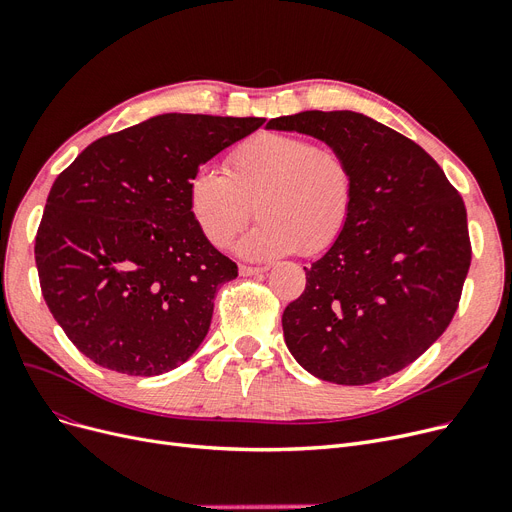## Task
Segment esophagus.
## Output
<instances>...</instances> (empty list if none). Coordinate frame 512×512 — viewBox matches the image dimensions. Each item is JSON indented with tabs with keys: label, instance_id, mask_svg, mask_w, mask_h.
<instances>
[{
	"label": "esophagus",
	"instance_id": "1",
	"mask_svg": "<svg viewBox=\"0 0 512 512\" xmlns=\"http://www.w3.org/2000/svg\"><path fill=\"white\" fill-rule=\"evenodd\" d=\"M238 270L242 276H257V274L268 272V265H261V268H255V265H240Z\"/></svg>",
	"mask_w": 512,
	"mask_h": 512
}]
</instances>
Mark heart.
<instances>
[{
  "instance_id": "heart-1",
  "label": "heart",
  "mask_w": 512,
  "mask_h": 512,
  "mask_svg": "<svg viewBox=\"0 0 512 512\" xmlns=\"http://www.w3.org/2000/svg\"><path fill=\"white\" fill-rule=\"evenodd\" d=\"M224 171L201 169L188 184L190 211L217 249L228 247L253 213L261 221L238 244L249 259L320 253L347 226L353 173L337 148L259 131L230 150Z\"/></svg>"
}]
</instances>
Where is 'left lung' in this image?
Wrapping results in <instances>:
<instances>
[{"label":"left lung","mask_w":512,"mask_h":512,"mask_svg":"<svg viewBox=\"0 0 512 512\" xmlns=\"http://www.w3.org/2000/svg\"><path fill=\"white\" fill-rule=\"evenodd\" d=\"M268 129L337 148L353 173L347 226L288 303L295 360L322 381L368 385L425 353L452 322L471 265L466 209L431 154L353 110H305Z\"/></svg>","instance_id":"1"}]
</instances>
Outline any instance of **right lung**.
I'll return each mask as SVG.
<instances>
[{
  "mask_svg": "<svg viewBox=\"0 0 512 512\" xmlns=\"http://www.w3.org/2000/svg\"><path fill=\"white\" fill-rule=\"evenodd\" d=\"M263 123L159 115L92 142L56 177L35 236L41 295L94 364L154 376L203 343L238 268L198 228L188 184Z\"/></svg>",
  "mask_w": 512,
  "mask_h": 512,
  "instance_id": "obj_1",
  "label": "right lung"
}]
</instances>
